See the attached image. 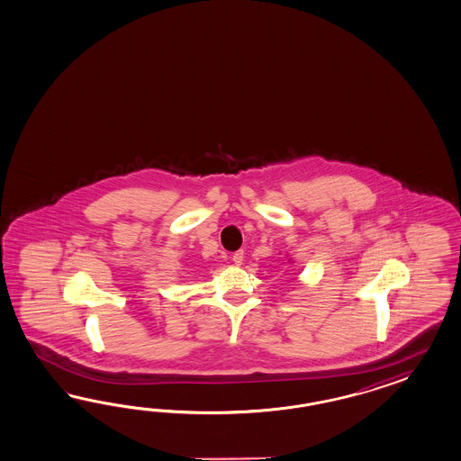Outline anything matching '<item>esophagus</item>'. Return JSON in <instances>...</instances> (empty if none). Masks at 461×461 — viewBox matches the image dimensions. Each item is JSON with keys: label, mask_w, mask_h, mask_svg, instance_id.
Wrapping results in <instances>:
<instances>
[{"label": "esophagus", "mask_w": 461, "mask_h": 461, "mask_svg": "<svg viewBox=\"0 0 461 461\" xmlns=\"http://www.w3.org/2000/svg\"><path fill=\"white\" fill-rule=\"evenodd\" d=\"M231 258H233L235 265H241V263H243V258H245V253H243V249H238V251H235Z\"/></svg>", "instance_id": "esophagus-1"}]
</instances>
